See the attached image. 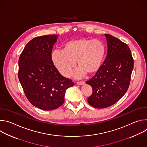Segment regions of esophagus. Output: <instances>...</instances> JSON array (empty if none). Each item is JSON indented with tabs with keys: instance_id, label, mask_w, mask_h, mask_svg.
<instances>
[{
	"instance_id": "esophagus-1",
	"label": "esophagus",
	"mask_w": 147,
	"mask_h": 147,
	"mask_svg": "<svg viewBox=\"0 0 147 147\" xmlns=\"http://www.w3.org/2000/svg\"><path fill=\"white\" fill-rule=\"evenodd\" d=\"M76 84L77 85H79V86H83V85L86 84V82L84 81H80V82H77Z\"/></svg>"
}]
</instances>
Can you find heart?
I'll return each mask as SVG.
<instances>
[{
    "label": "heart",
    "instance_id": "heart-1",
    "mask_svg": "<svg viewBox=\"0 0 147 147\" xmlns=\"http://www.w3.org/2000/svg\"><path fill=\"white\" fill-rule=\"evenodd\" d=\"M105 54L106 47L101 40L80 38L67 42L62 51H54L51 59L58 71L66 77L70 76L77 61L79 69L74 77L81 78L87 73L95 74L101 67Z\"/></svg>",
    "mask_w": 147,
    "mask_h": 147
}]
</instances>
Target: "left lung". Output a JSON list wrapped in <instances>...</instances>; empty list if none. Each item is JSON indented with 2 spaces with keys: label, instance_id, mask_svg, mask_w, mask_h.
<instances>
[{
  "label": "left lung",
  "instance_id": "left-lung-1",
  "mask_svg": "<svg viewBox=\"0 0 147 147\" xmlns=\"http://www.w3.org/2000/svg\"><path fill=\"white\" fill-rule=\"evenodd\" d=\"M107 56L100 69L87 84L92 94L87 100L96 108H105L116 103L127 92L130 85L134 61L129 46L116 37L105 34Z\"/></svg>",
  "mask_w": 147,
  "mask_h": 147
}]
</instances>
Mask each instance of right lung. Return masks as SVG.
<instances>
[{
    "instance_id": "1",
    "label": "right lung",
    "mask_w": 147,
    "mask_h": 147,
    "mask_svg": "<svg viewBox=\"0 0 147 147\" xmlns=\"http://www.w3.org/2000/svg\"><path fill=\"white\" fill-rule=\"evenodd\" d=\"M58 35L37 36L26 45L18 60V79L25 95L35 107L52 111L61 106L66 91L74 82L61 76L51 59Z\"/></svg>"
}]
</instances>
